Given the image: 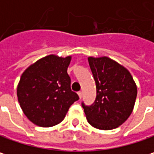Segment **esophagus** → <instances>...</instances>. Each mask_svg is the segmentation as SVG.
<instances>
[{
  "label": "esophagus",
  "mask_w": 154,
  "mask_h": 154,
  "mask_svg": "<svg viewBox=\"0 0 154 154\" xmlns=\"http://www.w3.org/2000/svg\"><path fill=\"white\" fill-rule=\"evenodd\" d=\"M78 95H79L80 99H82V92H79V93H78Z\"/></svg>",
  "instance_id": "obj_1"
}]
</instances>
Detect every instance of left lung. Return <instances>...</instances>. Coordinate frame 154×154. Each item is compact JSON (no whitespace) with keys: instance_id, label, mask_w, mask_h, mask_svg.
Returning <instances> with one entry per match:
<instances>
[{"instance_id":"obj_1","label":"left lung","mask_w":154,"mask_h":154,"mask_svg":"<svg viewBox=\"0 0 154 154\" xmlns=\"http://www.w3.org/2000/svg\"><path fill=\"white\" fill-rule=\"evenodd\" d=\"M96 85V98L91 106L82 103L88 122L99 130H112L123 125L132 113L137 85L126 68L106 56L88 57Z\"/></svg>"}]
</instances>
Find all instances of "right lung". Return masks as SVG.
Wrapping results in <instances>:
<instances>
[{
    "label": "right lung",
    "instance_id": "obj_1",
    "mask_svg": "<svg viewBox=\"0 0 154 154\" xmlns=\"http://www.w3.org/2000/svg\"><path fill=\"white\" fill-rule=\"evenodd\" d=\"M72 56L51 54L31 64L23 72L17 85L20 107L34 125L51 127L60 124L70 106L79 100L71 90L67 73Z\"/></svg>",
    "mask_w": 154,
    "mask_h": 154
}]
</instances>
